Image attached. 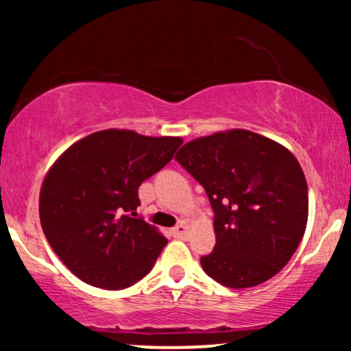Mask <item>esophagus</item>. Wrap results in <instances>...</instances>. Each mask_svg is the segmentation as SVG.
<instances>
[{"label":"esophagus","mask_w":351,"mask_h":351,"mask_svg":"<svg viewBox=\"0 0 351 351\" xmlns=\"http://www.w3.org/2000/svg\"><path fill=\"white\" fill-rule=\"evenodd\" d=\"M173 236H175V237H180V239H183V237H186L188 236V226H186V224H184V223H180L178 224V226H175V228H173Z\"/></svg>","instance_id":"esophagus-1"}]
</instances>
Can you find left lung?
<instances>
[{
	"label": "left lung",
	"instance_id": "obj_1",
	"mask_svg": "<svg viewBox=\"0 0 351 351\" xmlns=\"http://www.w3.org/2000/svg\"><path fill=\"white\" fill-rule=\"evenodd\" d=\"M175 160L206 191L216 245L201 267L224 287L247 289L276 276L304 237L308 189L287 148L249 130L201 136Z\"/></svg>",
	"mask_w": 351,
	"mask_h": 351
}]
</instances>
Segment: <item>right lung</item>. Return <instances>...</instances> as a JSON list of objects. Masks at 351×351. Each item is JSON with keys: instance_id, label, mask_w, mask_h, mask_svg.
I'll return each mask as SVG.
<instances>
[{"instance_id": "add662e5", "label": "right lung", "mask_w": 351, "mask_h": 351, "mask_svg": "<svg viewBox=\"0 0 351 351\" xmlns=\"http://www.w3.org/2000/svg\"><path fill=\"white\" fill-rule=\"evenodd\" d=\"M178 136L102 130L52 165L39 196L51 247L88 285L120 291L152 271L168 241L136 215L138 188L178 150Z\"/></svg>"}]
</instances>
